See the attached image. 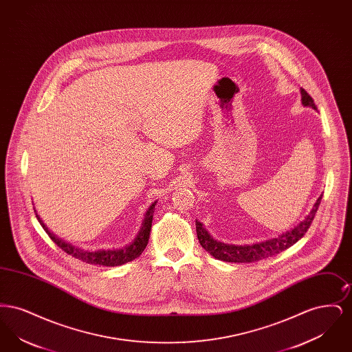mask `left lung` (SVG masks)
Wrapping results in <instances>:
<instances>
[{
	"mask_svg": "<svg viewBox=\"0 0 352 352\" xmlns=\"http://www.w3.org/2000/svg\"><path fill=\"white\" fill-rule=\"evenodd\" d=\"M301 96L302 104L305 107H311L313 109L317 111L314 100L311 99V96L303 88H301ZM320 199H322V195L316 201L310 214L303 219L300 224H297L290 231L280 234L278 237L269 239L267 241L250 244V245L224 244V243H220L218 240L212 239L210 234L206 231V228H203V224L201 221L197 220L195 226H197L198 240L201 243V248H204L211 256H214L215 258L221 260V261H226V263H254V261H260V260L276 256V254L281 253L285 250H287L289 247L296 244L303 234H306V231L311 226V221L314 220V217L317 214Z\"/></svg>",
	"mask_w": 352,
	"mask_h": 352,
	"instance_id": "1",
	"label": "left lung"
}]
</instances>
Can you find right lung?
Instances as JSON below:
<instances>
[{
	"label": "right lung",
	"instance_id": "right-lung-1",
	"mask_svg": "<svg viewBox=\"0 0 352 352\" xmlns=\"http://www.w3.org/2000/svg\"><path fill=\"white\" fill-rule=\"evenodd\" d=\"M155 203H151V207L148 208V211L145 212V218L142 220V226L138 231V234L135 236L133 241L120 250H99V251H84L82 248L74 247L67 241L56 237L55 234L49 231V228L45 226V223L41 220V218L36 215L38 221L41 223V226L43 227V230L50 236L51 240L59 247L62 248V251L66 252L69 256L91 264V265H102V267H118L126 264L129 261H132L134 258H137L144 250L148 245L149 241V234H151V221H153V214H154V207Z\"/></svg>",
	"mask_w": 352,
	"mask_h": 352
}]
</instances>
